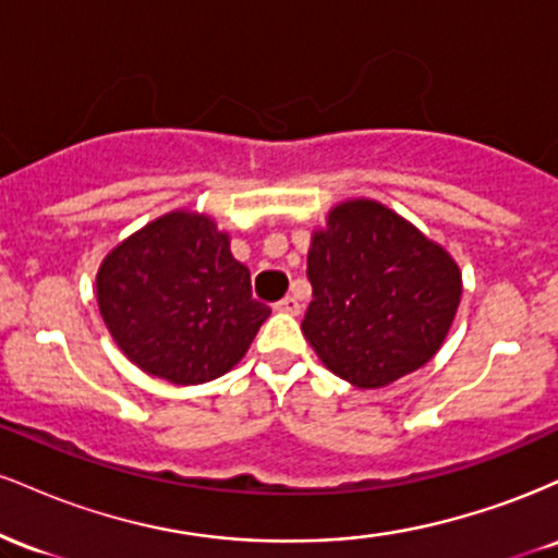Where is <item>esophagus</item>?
Listing matches in <instances>:
<instances>
[{
  "label": "esophagus",
  "instance_id": "1",
  "mask_svg": "<svg viewBox=\"0 0 558 558\" xmlns=\"http://www.w3.org/2000/svg\"><path fill=\"white\" fill-rule=\"evenodd\" d=\"M275 310H278V312H288V315H299L301 304H299L296 296H286V299H280L278 304H275Z\"/></svg>",
  "mask_w": 558,
  "mask_h": 558
}]
</instances>
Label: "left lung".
I'll return each instance as SVG.
<instances>
[{"mask_svg":"<svg viewBox=\"0 0 558 558\" xmlns=\"http://www.w3.org/2000/svg\"><path fill=\"white\" fill-rule=\"evenodd\" d=\"M312 301L306 341L330 373L383 388L433 360L444 343L462 275L438 243L367 198L338 204L306 257Z\"/></svg>","mask_w":558,"mask_h":558,"instance_id":"left-lung-1","label":"left lung"}]
</instances>
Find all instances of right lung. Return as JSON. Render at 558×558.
I'll return each instance as SVG.
<instances>
[{
	"instance_id": "1",
	"label": "right lung",
	"mask_w": 558,
	"mask_h": 558,
	"mask_svg": "<svg viewBox=\"0 0 558 558\" xmlns=\"http://www.w3.org/2000/svg\"><path fill=\"white\" fill-rule=\"evenodd\" d=\"M96 299L128 360L175 386L226 375L270 317L228 235L185 213L120 243L96 275Z\"/></svg>"
}]
</instances>
